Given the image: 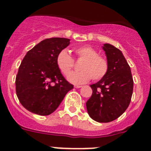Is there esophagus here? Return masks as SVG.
Masks as SVG:
<instances>
[{
  "mask_svg": "<svg viewBox=\"0 0 151 151\" xmlns=\"http://www.w3.org/2000/svg\"><path fill=\"white\" fill-rule=\"evenodd\" d=\"M74 87L76 88H82V85H74Z\"/></svg>",
  "mask_w": 151,
  "mask_h": 151,
  "instance_id": "obj_1",
  "label": "esophagus"
}]
</instances>
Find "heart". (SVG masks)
Returning a JSON list of instances; mask_svg holds the SVG:
<instances>
[{
  "label": "heart",
  "mask_w": 151,
  "mask_h": 151,
  "mask_svg": "<svg viewBox=\"0 0 151 151\" xmlns=\"http://www.w3.org/2000/svg\"><path fill=\"white\" fill-rule=\"evenodd\" d=\"M77 59L82 60L79 64L80 71L73 72L67 76L69 82L76 85L86 83L92 78L98 81L106 75L109 69L107 60L90 46H81L74 49ZM57 67L60 71L66 76L74 66V60L66 49L60 50L56 58Z\"/></svg>",
  "instance_id": "b5f03b06"
}]
</instances>
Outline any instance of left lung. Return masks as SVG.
I'll return each mask as SVG.
<instances>
[{
  "instance_id": "8db88e82",
  "label": "left lung",
  "mask_w": 151,
  "mask_h": 151,
  "mask_svg": "<svg viewBox=\"0 0 151 151\" xmlns=\"http://www.w3.org/2000/svg\"><path fill=\"white\" fill-rule=\"evenodd\" d=\"M109 69L97 83L90 85L92 95L86 102L88 113L98 122L115 120L126 110L133 92V78L130 66L119 49L104 44Z\"/></svg>"
}]
</instances>
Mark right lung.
I'll list each match as a JSON object with an SVG mask.
<instances>
[{"label": "right lung", "instance_id": "right-lung-1", "mask_svg": "<svg viewBox=\"0 0 151 151\" xmlns=\"http://www.w3.org/2000/svg\"><path fill=\"white\" fill-rule=\"evenodd\" d=\"M70 40L50 38L41 41L27 52L16 77V92L26 110L40 116L56 110L73 85L65 79L56 58Z\"/></svg>", "mask_w": 151, "mask_h": 151}]
</instances>
